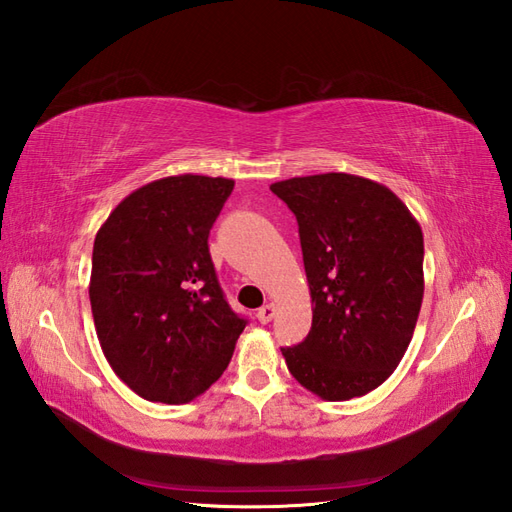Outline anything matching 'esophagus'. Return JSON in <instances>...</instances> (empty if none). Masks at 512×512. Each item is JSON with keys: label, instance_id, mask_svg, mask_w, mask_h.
I'll list each match as a JSON object with an SVG mask.
<instances>
[{"label": "esophagus", "instance_id": "34e87169", "mask_svg": "<svg viewBox=\"0 0 512 512\" xmlns=\"http://www.w3.org/2000/svg\"><path fill=\"white\" fill-rule=\"evenodd\" d=\"M274 313H276V306H274L272 302H268V304H264V306H261V309L257 311V319L261 321V324H268V321H272Z\"/></svg>", "mask_w": 512, "mask_h": 512}]
</instances>
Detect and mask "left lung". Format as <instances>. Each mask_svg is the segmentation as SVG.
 I'll use <instances>...</instances> for the list:
<instances>
[{
	"label": "left lung",
	"mask_w": 512,
	"mask_h": 512,
	"mask_svg": "<svg viewBox=\"0 0 512 512\" xmlns=\"http://www.w3.org/2000/svg\"><path fill=\"white\" fill-rule=\"evenodd\" d=\"M296 214L313 324L281 347L296 382L326 401L382 386L407 352L425 294L422 229L384 184L352 173L274 182Z\"/></svg>",
	"instance_id": "8db88e82"
}]
</instances>
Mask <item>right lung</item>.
Instances as JSON below:
<instances>
[{
  "instance_id": "right-lung-1",
  "label": "right lung",
  "mask_w": 512,
  "mask_h": 512,
  "mask_svg": "<svg viewBox=\"0 0 512 512\" xmlns=\"http://www.w3.org/2000/svg\"><path fill=\"white\" fill-rule=\"evenodd\" d=\"M233 180L169 175L124 197L96 233L90 302L113 373L180 405L223 375L246 319L229 309L208 248Z\"/></svg>"
}]
</instances>
